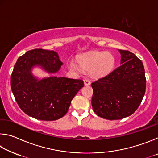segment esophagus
I'll use <instances>...</instances> for the list:
<instances>
[{
  "instance_id": "obj_1",
  "label": "esophagus",
  "mask_w": 158,
  "mask_h": 158,
  "mask_svg": "<svg viewBox=\"0 0 158 158\" xmlns=\"http://www.w3.org/2000/svg\"><path fill=\"white\" fill-rule=\"evenodd\" d=\"M84 85H89L90 84V81H89V79H85L84 80Z\"/></svg>"
}]
</instances>
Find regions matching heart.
<instances>
[{
  "instance_id": "heart-1",
  "label": "heart",
  "mask_w": 158,
  "mask_h": 158,
  "mask_svg": "<svg viewBox=\"0 0 158 158\" xmlns=\"http://www.w3.org/2000/svg\"><path fill=\"white\" fill-rule=\"evenodd\" d=\"M80 66L85 70H92L93 74L100 77L108 74L113 69L115 59L113 55L105 52H93L81 56L78 58ZM69 67L76 71L79 68L75 63H70Z\"/></svg>"
}]
</instances>
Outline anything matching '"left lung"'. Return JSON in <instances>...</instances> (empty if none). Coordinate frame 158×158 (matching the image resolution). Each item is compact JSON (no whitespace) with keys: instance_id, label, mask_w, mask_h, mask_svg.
Wrapping results in <instances>:
<instances>
[{"instance_id":"1","label":"left lung","mask_w":158,"mask_h":158,"mask_svg":"<svg viewBox=\"0 0 158 158\" xmlns=\"http://www.w3.org/2000/svg\"><path fill=\"white\" fill-rule=\"evenodd\" d=\"M118 52L121 66L91 84L93 111L107 120L122 119L132 115L146 91L143 63L129 51L118 49Z\"/></svg>"}]
</instances>
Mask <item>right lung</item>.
Instances as JSON below:
<instances>
[{
	"mask_svg": "<svg viewBox=\"0 0 158 158\" xmlns=\"http://www.w3.org/2000/svg\"><path fill=\"white\" fill-rule=\"evenodd\" d=\"M63 63L57 52L33 49L18 58L11 75V88L21 110L28 116L41 121H55L65 116L71 101L84 86L81 79L52 76L39 79L34 68L49 74L60 70Z\"/></svg>",
	"mask_w": 158,
	"mask_h": 158,
	"instance_id": "1",
	"label": "right lung"
}]
</instances>
